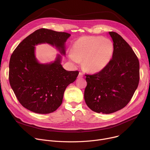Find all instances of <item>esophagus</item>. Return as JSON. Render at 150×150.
Returning a JSON list of instances; mask_svg holds the SVG:
<instances>
[{"mask_svg": "<svg viewBox=\"0 0 150 150\" xmlns=\"http://www.w3.org/2000/svg\"><path fill=\"white\" fill-rule=\"evenodd\" d=\"M83 76V74H82V72H79V75H78V78H82Z\"/></svg>", "mask_w": 150, "mask_h": 150, "instance_id": "1", "label": "esophagus"}]
</instances>
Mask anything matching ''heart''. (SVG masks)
<instances>
[{
  "label": "heart",
  "mask_w": 150,
  "mask_h": 150,
  "mask_svg": "<svg viewBox=\"0 0 150 150\" xmlns=\"http://www.w3.org/2000/svg\"><path fill=\"white\" fill-rule=\"evenodd\" d=\"M113 43L102 37L84 36L78 39L69 53L74 63L83 60V67L87 71L98 72L108 65L113 53Z\"/></svg>",
  "instance_id": "b5f03b06"
}]
</instances>
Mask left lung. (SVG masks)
<instances>
[{
  "label": "left lung",
  "instance_id": "1",
  "mask_svg": "<svg viewBox=\"0 0 150 150\" xmlns=\"http://www.w3.org/2000/svg\"><path fill=\"white\" fill-rule=\"evenodd\" d=\"M113 53L108 65L94 74H85L84 100L97 113L110 114L129 103L139 81V62L131 46L117 33L109 32Z\"/></svg>",
  "mask_w": 150,
  "mask_h": 150
}]
</instances>
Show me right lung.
<instances>
[{
  "instance_id": "add662e5",
  "label": "right lung",
  "mask_w": 150,
  "mask_h": 150,
  "mask_svg": "<svg viewBox=\"0 0 150 150\" xmlns=\"http://www.w3.org/2000/svg\"><path fill=\"white\" fill-rule=\"evenodd\" d=\"M71 36L65 32L40 28L21 41L9 61V79L18 100L27 109L39 114L50 113L61 105L68 85L79 72L68 71L60 64V56L49 64L39 63L34 55L35 46L47 42L65 54V42Z\"/></svg>"
}]
</instances>
